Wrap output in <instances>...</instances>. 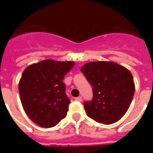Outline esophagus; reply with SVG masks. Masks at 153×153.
Wrapping results in <instances>:
<instances>
[{
  "mask_svg": "<svg viewBox=\"0 0 153 153\" xmlns=\"http://www.w3.org/2000/svg\"><path fill=\"white\" fill-rule=\"evenodd\" d=\"M82 99H83V98H82V97L81 96L75 97V100H76V101H79V102H82Z\"/></svg>",
  "mask_w": 153,
  "mask_h": 153,
  "instance_id": "obj_1",
  "label": "esophagus"
}]
</instances>
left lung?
<instances>
[{"label": "left lung", "instance_id": "1", "mask_svg": "<svg viewBox=\"0 0 153 153\" xmlns=\"http://www.w3.org/2000/svg\"><path fill=\"white\" fill-rule=\"evenodd\" d=\"M80 70L93 87V99L83 102L88 115L103 125L119 120L128 111L134 94L130 71L106 61L87 63Z\"/></svg>", "mask_w": 153, "mask_h": 153}]
</instances>
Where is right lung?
<instances>
[{
	"label": "right lung",
	"mask_w": 153,
	"mask_h": 153,
	"mask_svg": "<svg viewBox=\"0 0 153 153\" xmlns=\"http://www.w3.org/2000/svg\"><path fill=\"white\" fill-rule=\"evenodd\" d=\"M74 65L73 61L46 60L25 70L19 92L25 111L35 124L51 128L66 116L70 100L63 79Z\"/></svg>",
	"instance_id": "obj_1"
}]
</instances>
